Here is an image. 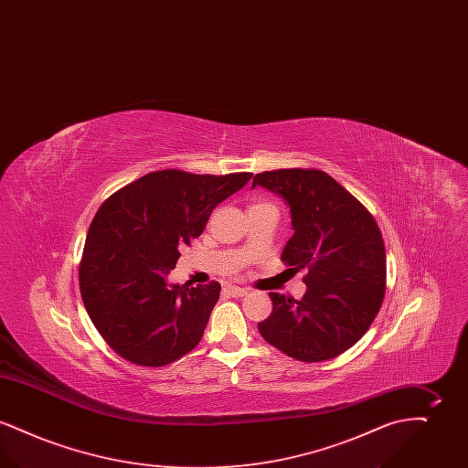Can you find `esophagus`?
I'll return each mask as SVG.
<instances>
[{
	"instance_id": "34e87169",
	"label": "esophagus",
	"mask_w": 468,
	"mask_h": 468,
	"mask_svg": "<svg viewBox=\"0 0 468 468\" xmlns=\"http://www.w3.org/2000/svg\"><path fill=\"white\" fill-rule=\"evenodd\" d=\"M226 291L231 294V296H244V294H247L249 292V290L247 288H240V286H228L226 288Z\"/></svg>"
}]
</instances>
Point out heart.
Returning a JSON list of instances; mask_svg holds the SVG:
<instances>
[{
    "label": "heart",
    "instance_id": "b5f03b06",
    "mask_svg": "<svg viewBox=\"0 0 468 468\" xmlns=\"http://www.w3.org/2000/svg\"><path fill=\"white\" fill-rule=\"evenodd\" d=\"M254 205H258V203H254Z\"/></svg>",
    "mask_w": 468,
    "mask_h": 468
}]
</instances>
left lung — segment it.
I'll use <instances>...</instances> for the list:
<instances>
[{
	"label": "left lung",
	"instance_id": "left-lung-1",
	"mask_svg": "<svg viewBox=\"0 0 468 468\" xmlns=\"http://www.w3.org/2000/svg\"><path fill=\"white\" fill-rule=\"evenodd\" d=\"M290 205L292 237L281 260L305 271L302 300L270 292L273 309L258 330L298 361L346 353L374 323L386 292V250L374 216L334 177L282 168L252 178Z\"/></svg>",
	"mask_w": 468,
	"mask_h": 468
}]
</instances>
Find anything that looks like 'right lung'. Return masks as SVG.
<instances>
[{
	"mask_svg": "<svg viewBox=\"0 0 468 468\" xmlns=\"http://www.w3.org/2000/svg\"><path fill=\"white\" fill-rule=\"evenodd\" d=\"M250 177L170 168L136 178L103 201L90 226L79 284L92 324L115 355L163 367L198 346L221 284L178 286L166 277L212 210Z\"/></svg>",
	"mask_w": 468,
	"mask_h": 468,
	"instance_id": "obj_1",
	"label": "right lung"
}]
</instances>
